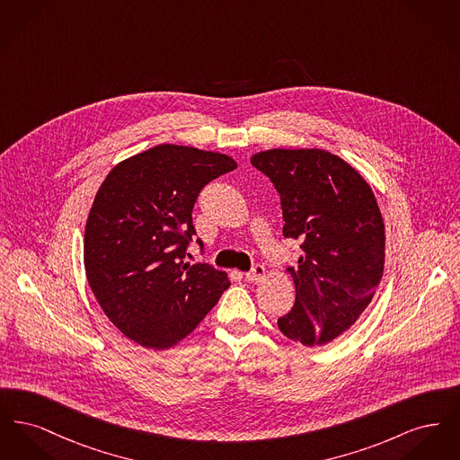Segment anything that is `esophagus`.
<instances>
[{"label":"esophagus","mask_w":460,"mask_h":460,"mask_svg":"<svg viewBox=\"0 0 460 460\" xmlns=\"http://www.w3.org/2000/svg\"><path fill=\"white\" fill-rule=\"evenodd\" d=\"M263 276H265V267H263V265H255L250 272H246V274H244L246 281H250V283H257V281H261Z\"/></svg>","instance_id":"34e87169"}]
</instances>
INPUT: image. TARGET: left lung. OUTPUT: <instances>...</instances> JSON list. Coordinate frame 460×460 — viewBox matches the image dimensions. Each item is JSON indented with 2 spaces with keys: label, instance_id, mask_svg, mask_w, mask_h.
I'll return each mask as SVG.
<instances>
[{
  "label": "left lung",
  "instance_id": "8db88e82",
  "mask_svg": "<svg viewBox=\"0 0 460 460\" xmlns=\"http://www.w3.org/2000/svg\"><path fill=\"white\" fill-rule=\"evenodd\" d=\"M281 197L283 234L302 241L295 305L278 321L305 347L331 343L371 304L385 270V222L369 182L349 162L319 148L253 155Z\"/></svg>",
  "mask_w": 460,
  "mask_h": 460
}]
</instances>
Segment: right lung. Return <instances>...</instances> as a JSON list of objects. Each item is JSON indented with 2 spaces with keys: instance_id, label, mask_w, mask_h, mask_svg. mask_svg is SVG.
<instances>
[{
  "instance_id": "obj_1",
  "label": "right lung",
  "mask_w": 460,
  "mask_h": 460,
  "mask_svg": "<svg viewBox=\"0 0 460 460\" xmlns=\"http://www.w3.org/2000/svg\"><path fill=\"white\" fill-rule=\"evenodd\" d=\"M236 167L229 155L165 143L103 179L86 220L84 269L110 323L134 343L172 349L229 288L226 272L184 255L201 188Z\"/></svg>"
}]
</instances>
